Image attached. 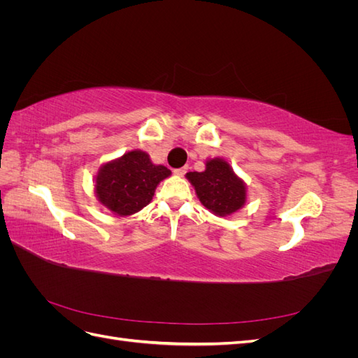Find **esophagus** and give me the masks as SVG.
<instances>
[{"label":"esophagus","mask_w":358,"mask_h":358,"mask_svg":"<svg viewBox=\"0 0 358 358\" xmlns=\"http://www.w3.org/2000/svg\"><path fill=\"white\" fill-rule=\"evenodd\" d=\"M187 171H188V167H180V169H176V170L173 171V173H175L176 176L182 178V176H185V173H187Z\"/></svg>","instance_id":"34e87169"}]
</instances>
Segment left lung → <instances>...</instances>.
Returning <instances> with one entry per match:
<instances>
[{
	"instance_id": "obj_1",
	"label": "left lung",
	"mask_w": 358,
	"mask_h": 358,
	"mask_svg": "<svg viewBox=\"0 0 358 358\" xmlns=\"http://www.w3.org/2000/svg\"><path fill=\"white\" fill-rule=\"evenodd\" d=\"M187 179L201 204L216 216H229L246 203V183L222 158L208 159L203 171H189Z\"/></svg>"
}]
</instances>
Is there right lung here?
<instances>
[{"mask_svg":"<svg viewBox=\"0 0 358 358\" xmlns=\"http://www.w3.org/2000/svg\"><path fill=\"white\" fill-rule=\"evenodd\" d=\"M170 175L167 167L154 164L146 152L134 149L100 167L95 176V196L115 215L128 216L148 206L158 183Z\"/></svg>","mask_w":358,"mask_h":358,"instance_id":"right-lung-1","label":"right lung"}]
</instances>
